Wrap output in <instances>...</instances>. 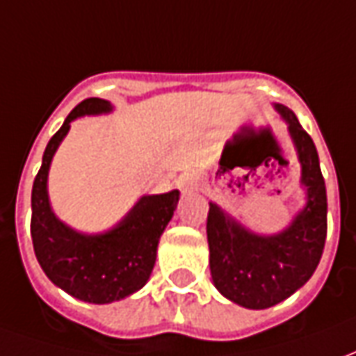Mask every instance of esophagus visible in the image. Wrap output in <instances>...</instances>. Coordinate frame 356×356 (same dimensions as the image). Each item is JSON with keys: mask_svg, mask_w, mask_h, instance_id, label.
Wrapping results in <instances>:
<instances>
[{"mask_svg": "<svg viewBox=\"0 0 356 356\" xmlns=\"http://www.w3.org/2000/svg\"><path fill=\"white\" fill-rule=\"evenodd\" d=\"M185 183H186V185H193V179H186Z\"/></svg>", "mask_w": 356, "mask_h": 356, "instance_id": "1", "label": "esophagus"}]
</instances>
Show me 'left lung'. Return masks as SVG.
I'll return each instance as SVG.
<instances>
[{
  "label": "left lung",
  "instance_id": "8db88e82",
  "mask_svg": "<svg viewBox=\"0 0 356 356\" xmlns=\"http://www.w3.org/2000/svg\"><path fill=\"white\" fill-rule=\"evenodd\" d=\"M276 110L286 118L298 148L305 209L276 236L248 232L216 204H209L206 225L213 284L225 298L248 309H267L299 290L321 261L328 231L326 185L313 139L290 108L276 104Z\"/></svg>",
  "mask_w": 356,
  "mask_h": 356
}]
</instances>
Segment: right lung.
I'll use <instances>...</instances> for the list:
<instances>
[{"label": "right lung", "instance_id": "right-lung-1", "mask_svg": "<svg viewBox=\"0 0 356 356\" xmlns=\"http://www.w3.org/2000/svg\"><path fill=\"white\" fill-rule=\"evenodd\" d=\"M110 102L91 97L68 114L43 152L32 186L30 234L43 273L60 290L88 303H112L147 284L156 261L160 234L177 208L179 191L145 196L112 231L86 236L68 229L51 211L47 171L51 158L70 129L74 118L108 112Z\"/></svg>", "mask_w": 356, "mask_h": 356}]
</instances>
